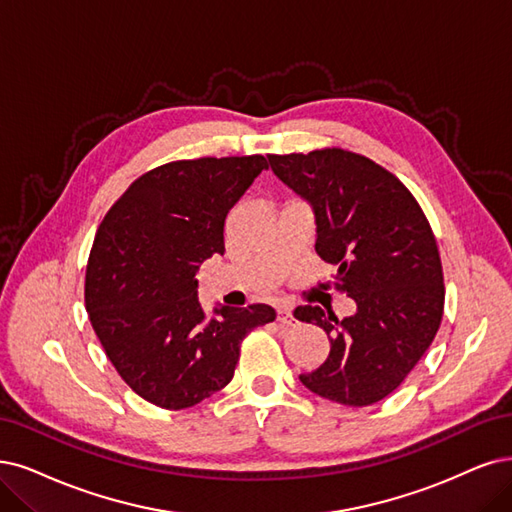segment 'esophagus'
Returning <instances> with one entry per match:
<instances>
[{
    "instance_id": "esophagus-1",
    "label": "esophagus",
    "mask_w": 512,
    "mask_h": 512,
    "mask_svg": "<svg viewBox=\"0 0 512 512\" xmlns=\"http://www.w3.org/2000/svg\"><path fill=\"white\" fill-rule=\"evenodd\" d=\"M276 320L280 325H293V310L289 308V306H280L278 310H276Z\"/></svg>"
}]
</instances>
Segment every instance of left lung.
Instances as JSON below:
<instances>
[{
  "label": "left lung",
  "mask_w": 512,
  "mask_h": 512,
  "mask_svg": "<svg viewBox=\"0 0 512 512\" xmlns=\"http://www.w3.org/2000/svg\"><path fill=\"white\" fill-rule=\"evenodd\" d=\"M268 160L312 204L316 253L337 268L333 287L356 301V314L342 320L329 308H295V318L331 339L327 361L299 380L339 405L382 401L441 327L445 285L432 227L405 183L356 151L323 147Z\"/></svg>",
  "instance_id": "1"
}]
</instances>
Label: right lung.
I'll return each mask as SVG.
<instances>
[{
  "label": "right lung",
  "mask_w": 512,
  "mask_h": 512,
  "mask_svg": "<svg viewBox=\"0 0 512 512\" xmlns=\"http://www.w3.org/2000/svg\"><path fill=\"white\" fill-rule=\"evenodd\" d=\"M268 160H177L147 170L113 202L94 236L84 299L94 333L122 380L162 409H185L225 388L240 344L274 308L206 318L196 270L223 255V225Z\"/></svg>",
  "instance_id": "1"
}]
</instances>
